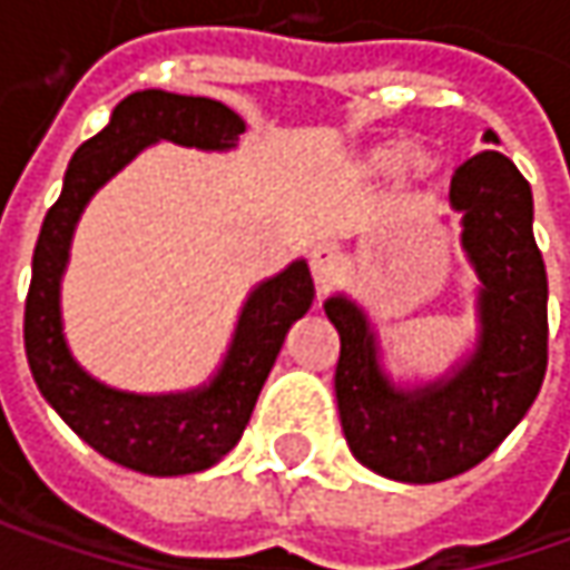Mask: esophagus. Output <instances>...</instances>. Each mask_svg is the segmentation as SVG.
Returning a JSON list of instances; mask_svg holds the SVG:
<instances>
[{
  "label": "esophagus",
  "mask_w": 570,
  "mask_h": 570,
  "mask_svg": "<svg viewBox=\"0 0 570 570\" xmlns=\"http://www.w3.org/2000/svg\"><path fill=\"white\" fill-rule=\"evenodd\" d=\"M342 266H345V259L333 244H320V247L311 250V278L317 285V295H323L340 278Z\"/></svg>",
  "instance_id": "1"
}]
</instances>
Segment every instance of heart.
Returning <instances> with one entry per match:
<instances>
[{
    "label": "heart",
    "mask_w": 570,
    "mask_h": 570,
    "mask_svg": "<svg viewBox=\"0 0 570 570\" xmlns=\"http://www.w3.org/2000/svg\"><path fill=\"white\" fill-rule=\"evenodd\" d=\"M364 165H367V170H374V174H383V170H393L396 165H403V174L409 180H425L428 174L438 167V158H434V151L425 148V145H409L405 148V142L393 139V142H383L377 148H371L367 158H364Z\"/></svg>",
    "instance_id": "heart-1"
}]
</instances>
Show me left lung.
<instances>
[{
	"instance_id": "1",
	"label": "left lung",
	"mask_w": 570,
	"mask_h": 570,
	"mask_svg": "<svg viewBox=\"0 0 570 570\" xmlns=\"http://www.w3.org/2000/svg\"><path fill=\"white\" fill-rule=\"evenodd\" d=\"M485 142L498 136L485 132ZM450 203L463 212V247L482 278L479 348L450 381L393 390L362 311L345 297L323 304L340 333L345 441L367 470L396 482H444L479 466L527 415L549 364V278L527 177L501 151H479L453 170Z\"/></svg>"
}]
</instances>
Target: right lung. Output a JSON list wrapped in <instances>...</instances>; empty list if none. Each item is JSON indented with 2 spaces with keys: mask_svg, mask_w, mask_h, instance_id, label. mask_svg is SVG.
Wrapping results in <instances>:
<instances>
[{
  "mask_svg": "<svg viewBox=\"0 0 570 570\" xmlns=\"http://www.w3.org/2000/svg\"><path fill=\"white\" fill-rule=\"evenodd\" d=\"M240 132L244 120L222 100L170 91H136L122 98L98 136L78 145L62 193L37 237L31 288L24 297V352L33 383L85 444L126 470L187 475L218 463L250 422L288 326L311 311L314 282L304 263H292L253 292L212 386L187 396H129L91 381L62 340L59 275L66 269L72 228L91 193L145 145L170 139L196 148H230Z\"/></svg>",
  "mask_w": 570,
  "mask_h": 570,
  "instance_id": "right-lung-1",
  "label": "right lung"
}]
</instances>
